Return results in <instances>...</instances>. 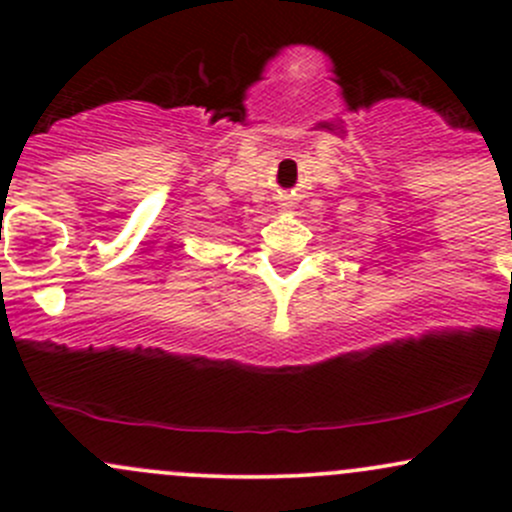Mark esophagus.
Returning <instances> with one entry per match:
<instances>
[{
    "instance_id": "obj_1",
    "label": "esophagus",
    "mask_w": 512,
    "mask_h": 512,
    "mask_svg": "<svg viewBox=\"0 0 512 512\" xmlns=\"http://www.w3.org/2000/svg\"><path fill=\"white\" fill-rule=\"evenodd\" d=\"M282 205H285V208H292V203H282Z\"/></svg>"
}]
</instances>
